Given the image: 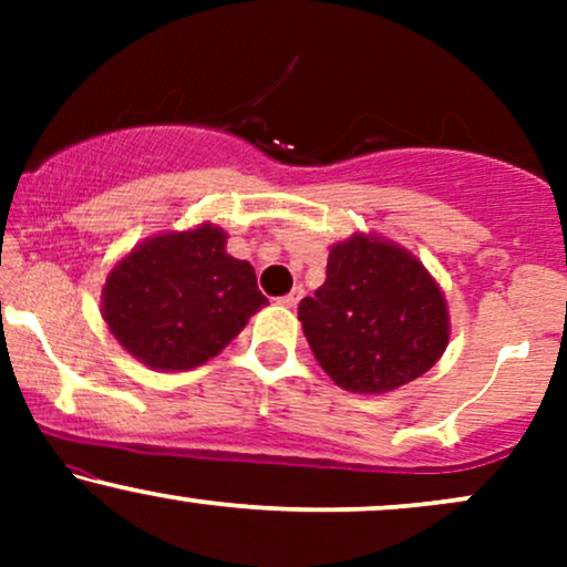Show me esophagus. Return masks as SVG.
<instances>
[{
    "label": "esophagus",
    "instance_id": "34e87169",
    "mask_svg": "<svg viewBox=\"0 0 567 567\" xmlns=\"http://www.w3.org/2000/svg\"><path fill=\"white\" fill-rule=\"evenodd\" d=\"M301 298H303V288H292L288 296H282L279 301H282L285 306H296L298 301H301Z\"/></svg>",
    "mask_w": 567,
    "mask_h": 567
}]
</instances>
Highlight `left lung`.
<instances>
[{"mask_svg": "<svg viewBox=\"0 0 567 567\" xmlns=\"http://www.w3.org/2000/svg\"><path fill=\"white\" fill-rule=\"evenodd\" d=\"M298 320L324 373L360 394L424 375L451 336L445 298L424 266L362 234L330 250L324 285L298 303Z\"/></svg>", "mask_w": 567, "mask_h": 567, "instance_id": "8db88e82", "label": "left lung"}]
</instances>
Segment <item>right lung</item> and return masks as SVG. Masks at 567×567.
<instances>
[{
  "label": "right lung",
  "instance_id": "right-lung-1",
  "mask_svg": "<svg viewBox=\"0 0 567 567\" xmlns=\"http://www.w3.org/2000/svg\"><path fill=\"white\" fill-rule=\"evenodd\" d=\"M224 245V231L202 224L148 239L114 266L103 288V320L143 365H202L266 303L252 266Z\"/></svg>",
  "mask_w": 567,
  "mask_h": 567
}]
</instances>
